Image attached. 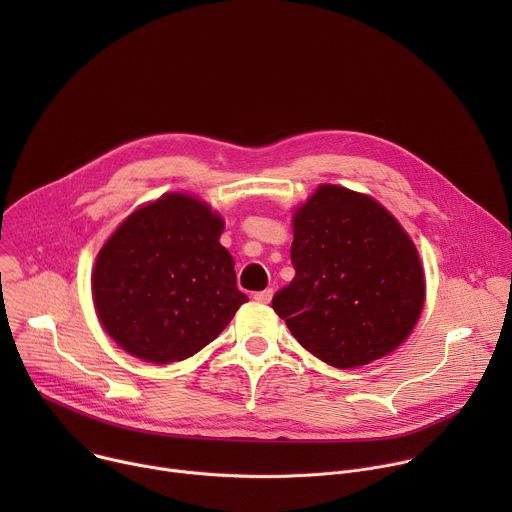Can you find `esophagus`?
Masks as SVG:
<instances>
[{
    "label": "esophagus",
    "mask_w": 512,
    "mask_h": 512,
    "mask_svg": "<svg viewBox=\"0 0 512 512\" xmlns=\"http://www.w3.org/2000/svg\"><path fill=\"white\" fill-rule=\"evenodd\" d=\"M253 298H255V302H259V304H269V302H271V298H273V289L257 291V294H255Z\"/></svg>",
    "instance_id": "esophagus-1"
}]
</instances>
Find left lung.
Segmentation results:
<instances>
[{
    "mask_svg": "<svg viewBox=\"0 0 512 512\" xmlns=\"http://www.w3.org/2000/svg\"><path fill=\"white\" fill-rule=\"evenodd\" d=\"M296 277L273 310L334 369H358L397 350L425 304L417 247L373 196L320 184L291 214Z\"/></svg>",
    "mask_w": 512,
    "mask_h": 512,
    "instance_id": "left-lung-1",
    "label": "left lung"
}]
</instances>
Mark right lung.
Listing matches in <instances>:
<instances>
[{"label": "right lung", "mask_w": 512, "mask_h": 512, "mask_svg": "<svg viewBox=\"0 0 512 512\" xmlns=\"http://www.w3.org/2000/svg\"><path fill=\"white\" fill-rule=\"evenodd\" d=\"M225 218L188 192L137 206L97 253L91 291L105 334L152 364L180 362L249 302L221 245Z\"/></svg>", "instance_id": "right-lung-1"}]
</instances>
